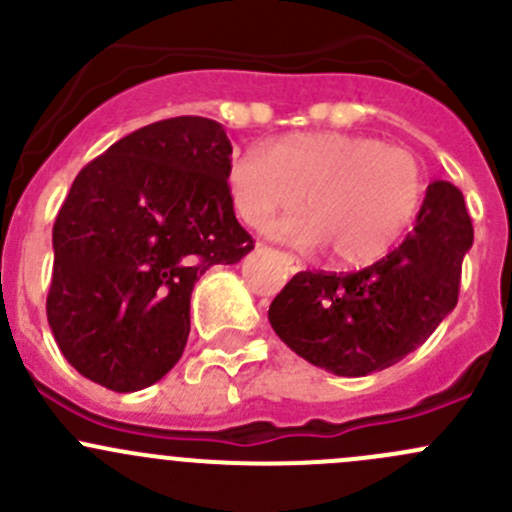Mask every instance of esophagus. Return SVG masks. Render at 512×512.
Segmentation results:
<instances>
[{"mask_svg": "<svg viewBox=\"0 0 512 512\" xmlns=\"http://www.w3.org/2000/svg\"><path fill=\"white\" fill-rule=\"evenodd\" d=\"M287 260H289V265H292V270H299V262L294 260V257H287Z\"/></svg>", "mask_w": 512, "mask_h": 512, "instance_id": "obj_1", "label": "esophagus"}]
</instances>
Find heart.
<instances>
[{"mask_svg": "<svg viewBox=\"0 0 512 512\" xmlns=\"http://www.w3.org/2000/svg\"><path fill=\"white\" fill-rule=\"evenodd\" d=\"M426 190L418 158L379 138L294 133L270 153L245 151L227 168L232 208L252 227L302 203L307 215L285 220L275 235L307 247L327 242L339 265L364 267L399 242Z\"/></svg>", "mask_w": 512, "mask_h": 512, "instance_id": "1", "label": "heart"}]
</instances>
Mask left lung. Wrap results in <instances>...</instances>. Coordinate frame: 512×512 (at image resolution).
<instances>
[{
    "instance_id": "1",
    "label": "left lung",
    "mask_w": 512,
    "mask_h": 512,
    "mask_svg": "<svg viewBox=\"0 0 512 512\" xmlns=\"http://www.w3.org/2000/svg\"><path fill=\"white\" fill-rule=\"evenodd\" d=\"M471 245L463 193L436 180L396 250L349 275L299 272L267 317L277 337L319 369L337 376L381 371L421 347L453 312Z\"/></svg>"
}]
</instances>
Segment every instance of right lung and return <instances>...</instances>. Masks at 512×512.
Returning <instances> with one entry per match:
<instances>
[{
	"label": "right lung",
	"instance_id": "add662e5",
	"mask_svg": "<svg viewBox=\"0 0 512 512\" xmlns=\"http://www.w3.org/2000/svg\"><path fill=\"white\" fill-rule=\"evenodd\" d=\"M230 156L223 123L178 116L76 175L51 232L46 317L81 376L128 394L178 364L195 282L255 247L227 193Z\"/></svg>",
	"mask_w": 512,
	"mask_h": 512
}]
</instances>
